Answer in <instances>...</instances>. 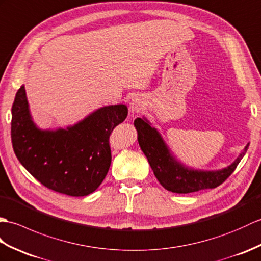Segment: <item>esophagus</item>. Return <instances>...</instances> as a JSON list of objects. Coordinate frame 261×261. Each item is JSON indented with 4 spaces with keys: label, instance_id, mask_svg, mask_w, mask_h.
I'll return each instance as SVG.
<instances>
[{
    "label": "esophagus",
    "instance_id": "1",
    "mask_svg": "<svg viewBox=\"0 0 261 261\" xmlns=\"http://www.w3.org/2000/svg\"><path fill=\"white\" fill-rule=\"evenodd\" d=\"M129 105H130V111H132L133 113H138V112L142 111V108H143V101L140 99V98L133 97L130 102H129Z\"/></svg>",
    "mask_w": 261,
    "mask_h": 261
}]
</instances>
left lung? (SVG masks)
<instances>
[{
	"instance_id": "obj_1",
	"label": "left lung",
	"mask_w": 261,
	"mask_h": 261,
	"mask_svg": "<svg viewBox=\"0 0 261 261\" xmlns=\"http://www.w3.org/2000/svg\"><path fill=\"white\" fill-rule=\"evenodd\" d=\"M134 125L138 133V143L156 178L162 187L173 193H191L219 187L232 174L249 147L248 144L239 158L227 169L216 172L192 171L172 159L161 135L145 119L137 118Z\"/></svg>"
}]
</instances>
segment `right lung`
I'll use <instances>...</instances> for the list:
<instances>
[{"label":"right lung","instance_id":"add662e5","mask_svg":"<svg viewBox=\"0 0 261 261\" xmlns=\"http://www.w3.org/2000/svg\"><path fill=\"white\" fill-rule=\"evenodd\" d=\"M125 105L98 109L68 129L40 130L31 120L24 86L12 106L11 138L20 163L56 192L84 196L94 192L112 163L109 136L127 117Z\"/></svg>","mask_w":261,"mask_h":261}]
</instances>
